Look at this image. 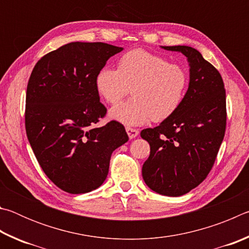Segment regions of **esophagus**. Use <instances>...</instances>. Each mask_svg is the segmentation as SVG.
Masks as SVG:
<instances>
[{"label": "esophagus", "instance_id": "34e87169", "mask_svg": "<svg viewBox=\"0 0 249 249\" xmlns=\"http://www.w3.org/2000/svg\"><path fill=\"white\" fill-rule=\"evenodd\" d=\"M126 133H127L128 137L130 138V140H133V138L137 137L138 136V130L137 129H134V128H130V127H126Z\"/></svg>", "mask_w": 249, "mask_h": 249}]
</instances>
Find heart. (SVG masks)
<instances>
[{
  "label": "heart",
  "instance_id": "obj_1",
  "mask_svg": "<svg viewBox=\"0 0 249 249\" xmlns=\"http://www.w3.org/2000/svg\"><path fill=\"white\" fill-rule=\"evenodd\" d=\"M187 86L188 73L182 66L142 49L124 53L116 70L105 67L95 77L96 91L107 103L119 102L133 90L135 100L108 111L109 119L126 126H140L151 119L167 120L180 107Z\"/></svg>",
  "mask_w": 249,
  "mask_h": 249
}]
</instances>
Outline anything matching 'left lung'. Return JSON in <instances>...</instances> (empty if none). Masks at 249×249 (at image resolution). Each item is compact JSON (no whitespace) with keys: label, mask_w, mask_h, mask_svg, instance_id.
<instances>
[{"label":"left lung","mask_w":249,"mask_h":249,"mask_svg":"<svg viewBox=\"0 0 249 249\" xmlns=\"http://www.w3.org/2000/svg\"><path fill=\"white\" fill-rule=\"evenodd\" d=\"M160 47L187 57L190 80L174 114L156 127L142 130V138L150 145L142 175L153 191L180 196L197 187L215 161L225 134V89L220 72L196 49Z\"/></svg>","instance_id":"left-lung-1"}]
</instances>
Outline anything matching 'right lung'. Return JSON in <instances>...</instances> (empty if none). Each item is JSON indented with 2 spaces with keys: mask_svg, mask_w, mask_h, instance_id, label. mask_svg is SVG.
Wrapping results in <instances>:
<instances>
[{
  "mask_svg": "<svg viewBox=\"0 0 249 249\" xmlns=\"http://www.w3.org/2000/svg\"><path fill=\"white\" fill-rule=\"evenodd\" d=\"M123 47L105 43H69L37 62L27 84L25 126L41 169L66 192L98 189L109 159L128 141L124 126L112 121L95 127L107 108L95 77Z\"/></svg>",
  "mask_w": 249,
  "mask_h": 249,
  "instance_id": "right-lung-1",
  "label": "right lung"
}]
</instances>
